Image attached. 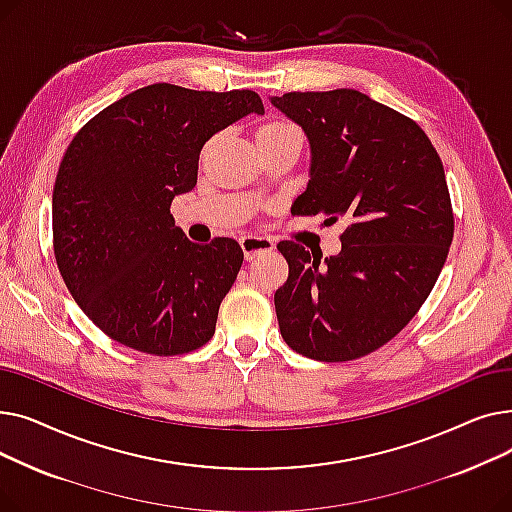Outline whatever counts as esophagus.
<instances>
[{
	"label": "esophagus",
	"instance_id": "34e87169",
	"mask_svg": "<svg viewBox=\"0 0 512 512\" xmlns=\"http://www.w3.org/2000/svg\"><path fill=\"white\" fill-rule=\"evenodd\" d=\"M240 247L245 251L247 261L255 259L261 253H270L274 249V240L267 236H259V234H249L240 238Z\"/></svg>",
	"mask_w": 512,
	"mask_h": 512
}]
</instances>
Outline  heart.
<instances>
[{"instance_id":"1","label":"heart","mask_w":512,"mask_h":512,"mask_svg":"<svg viewBox=\"0 0 512 512\" xmlns=\"http://www.w3.org/2000/svg\"><path fill=\"white\" fill-rule=\"evenodd\" d=\"M286 137H299V130L286 120H270L257 130V143H272Z\"/></svg>"}]
</instances>
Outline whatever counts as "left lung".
<instances>
[{"instance_id":"8db88e82","label":"left lung","mask_w":512,"mask_h":512,"mask_svg":"<svg viewBox=\"0 0 512 512\" xmlns=\"http://www.w3.org/2000/svg\"><path fill=\"white\" fill-rule=\"evenodd\" d=\"M272 103L303 126L311 180L292 215L340 218L342 251L280 240L288 280L274 294L282 338L340 363L390 342L432 292L454 234L442 159L421 126L355 89L284 93Z\"/></svg>"}]
</instances>
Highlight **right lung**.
<instances>
[{
	"mask_svg": "<svg viewBox=\"0 0 512 512\" xmlns=\"http://www.w3.org/2000/svg\"><path fill=\"white\" fill-rule=\"evenodd\" d=\"M251 112L263 114L255 91L155 83L76 132L53 184V253L103 334L157 357L211 340L245 255L226 236L191 242L170 207L197 184L205 141Z\"/></svg>",
	"mask_w": 512,
	"mask_h": 512,
	"instance_id": "obj_1",
	"label": "right lung"
}]
</instances>
